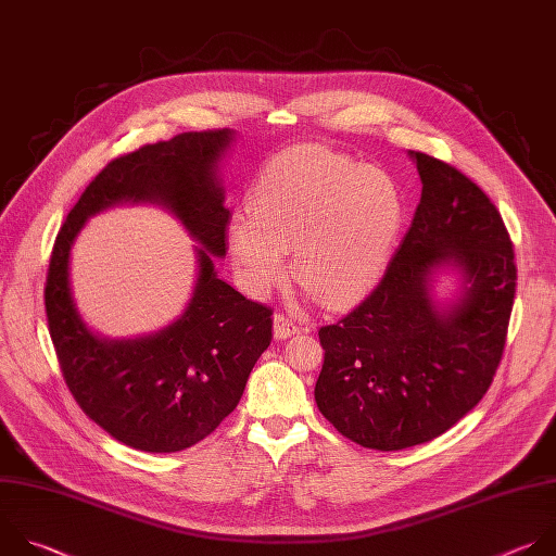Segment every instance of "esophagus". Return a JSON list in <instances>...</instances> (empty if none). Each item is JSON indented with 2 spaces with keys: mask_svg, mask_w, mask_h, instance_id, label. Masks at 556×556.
I'll return each mask as SVG.
<instances>
[{
  "mask_svg": "<svg viewBox=\"0 0 556 556\" xmlns=\"http://www.w3.org/2000/svg\"><path fill=\"white\" fill-rule=\"evenodd\" d=\"M273 327H275V336L277 338H290L299 331V325L286 316V314H275V320H273Z\"/></svg>",
  "mask_w": 556,
  "mask_h": 556,
  "instance_id": "1",
  "label": "esophagus"
}]
</instances>
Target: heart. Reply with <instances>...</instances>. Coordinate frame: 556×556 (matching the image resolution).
Segmentation results:
<instances>
[{
  "mask_svg": "<svg viewBox=\"0 0 556 556\" xmlns=\"http://www.w3.org/2000/svg\"><path fill=\"white\" fill-rule=\"evenodd\" d=\"M249 220L229 229L236 270L264 294L292 270L331 307L364 299L382 279L404 227V197L376 165L325 148H294L264 165L249 194Z\"/></svg>",
  "mask_w": 556,
  "mask_h": 556,
  "instance_id": "heart-1",
  "label": "heart"
}]
</instances>
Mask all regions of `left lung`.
<instances>
[{
	"label": "left lung",
	"instance_id": "1",
	"mask_svg": "<svg viewBox=\"0 0 556 556\" xmlns=\"http://www.w3.org/2000/svg\"><path fill=\"white\" fill-rule=\"evenodd\" d=\"M424 190L382 281L355 309L318 329L325 362L314 389L323 417L380 452L428 443L489 391L515 299V253L500 212L454 165L410 150ZM464 281L447 308L431 277Z\"/></svg>",
	"mask_w": 556,
	"mask_h": 556
}]
</instances>
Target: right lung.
<instances>
[{"instance_id": "1", "label": "right lung", "mask_w": 556, "mask_h": 556, "mask_svg": "<svg viewBox=\"0 0 556 556\" xmlns=\"http://www.w3.org/2000/svg\"><path fill=\"white\" fill-rule=\"evenodd\" d=\"M233 130L180 132L115 156L63 223L46 279V314L67 389L104 432L143 452H180L229 417L273 340V309L216 275L227 253L229 210L218 161ZM119 202L169 208L202 244L186 312L135 341H106L81 323L68 286V253L86 218Z\"/></svg>"}]
</instances>
